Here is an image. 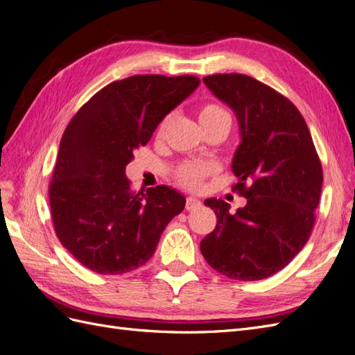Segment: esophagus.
Here are the masks:
<instances>
[{"instance_id": "34e87169", "label": "esophagus", "mask_w": 355, "mask_h": 355, "mask_svg": "<svg viewBox=\"0 0 355 355\" xmlns=\"http://www.w3.org/2000/svg\"><path fill=\"white\" fill-rule=\"evenodd\" d=\"M201 207V201H199V199H196V198H192V196H189L187 199H186V210H196V208H199Z\"/></svg>"}]
</instances>
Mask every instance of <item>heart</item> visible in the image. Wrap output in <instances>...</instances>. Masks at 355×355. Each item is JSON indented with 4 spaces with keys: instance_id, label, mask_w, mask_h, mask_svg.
Returning a JSON list of instances; mask_svg holds the SVG:
<instances>
[{
    "instance_id": "b5f03b06",
    "label": "heart",
    "mask_w": 355,
    "mask_h": 355,
    "mask_svg": "<svg viewBox=\"0 0 355 355\" xmlns=\"http://www.w3.org/2000/svg\"><path fill=\"white\" fill-rule=\"evenodd\" d=\"M199 121H201L202 127L216 124L219 121H230L231 116L225 111V109L217 105V103H204L199 106ZM171 123V114L165 115L157 124L156 129V138L162 139L163 135L166 132V127ZM216 172V166L211 162H204V160H186L175 168L174 171V178L180 186H183L190 190H198L202 186L204 180L207 177L213 175Z\"/></svg>"
}]
</instances>
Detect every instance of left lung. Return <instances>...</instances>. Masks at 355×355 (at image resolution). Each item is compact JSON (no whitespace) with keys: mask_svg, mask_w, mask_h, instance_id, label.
Returning a JSON list of instances; mask_svg holds the SVG:
<instances>
[{"mask_svg":"<svg viewBox=\"0 0 355 355\" xmlns=\"http://www.w3.org/2000/svg\"><path fill=\"white\" fill-rule=\"evenodd\" d=\"M204 83L239 118L241 142L232 160L239 183L232 190L248 204L231 214L222 199H205L217 223L201 241L202 257L230 279H266L311 237L321 160L303 115L276 89L241 73L210 75Z\"/></svg>","mask_w":355,"mask_h":355,"instance_id":"8db88e82","label":"left lung"}]
</instances>
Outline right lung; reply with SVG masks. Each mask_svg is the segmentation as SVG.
Returning a JSON list of instances; mask_svg holds the SVG:
<instances>
[{
    "instance_id": "obj_1",
    "label": "right lung",
    "mask_w": 355,
    "mask_h": 355,
    "mask_svg": "<svg viewBox=\"0 0 355 355\" xmlns=\"http://www.w3.org/2000/svg\"><path fill=\"white\" fill-rule=\"evenodd\" d=\"M192 75H135L91 97L62 135L49 183L53 230L70 255L98 275L147 262L186 199L168 186L133 192L125 166L157 124L193 93Z\"/></svg>"
}]
</instances>
